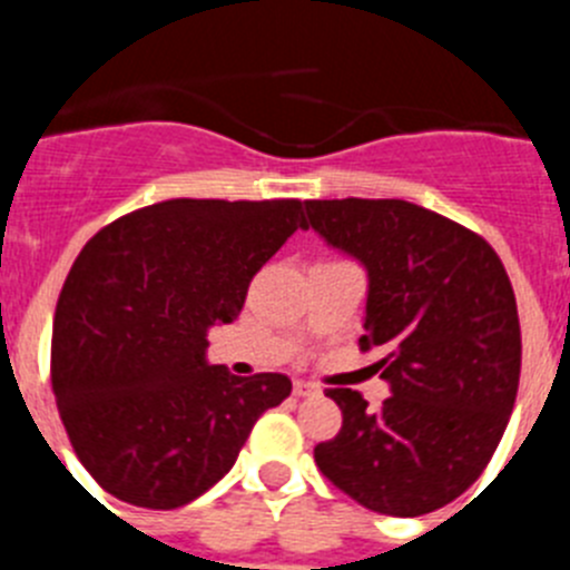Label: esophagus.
<instances>
[{
	"mask_svg": "<svg viewBox=\"0 0 570 570\" xmlns=\"http://www.w3.org/2000/svg\"><path fill=\"white\" fill-rule=\"evenodd\" d=\"M292 392H295V397H315V394L321 392V389H317L315 383H309V381H295Z\"/></svg>",
	"mask_w": 570,
	"mask_h": 570,
	"instance_id": "1",
	"label": "esophagus"
}]
</instances>
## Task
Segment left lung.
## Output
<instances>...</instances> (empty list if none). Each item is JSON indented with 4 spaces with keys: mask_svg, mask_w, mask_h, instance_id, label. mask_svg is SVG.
<instances>
[{
    "mask_svg": "<svg viewBox=\"0 0 570 570\" xmlns=\"http://www.w3.org/2000/svg\"><path fill=\"white\" fill-rule=\"evenodd\" d=\"M326 244L368 273L361 348H383L392 397L326 389L341 432L315 445L332 485L363 509L420 517L483 474L520 386L517 297L485 238L400 198L306 202Z\"/></svg>",
    "mask_w": 570,
    "mask_h": 570,
    "instance_id": "obj_1",
    "label": "left lung"
}]
</instances>
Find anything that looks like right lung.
I'll return each mask as SVG.
<instances>
[{
    "mask_svg": "<svg viewBox=\"0 0 570 570\" xmlns=\"http://www.w3.org/2000/svg\"><path fill=\"white\" fill-rule=\"evenodd\" d=\"M297 227V198H173L87 240L56 304L50 381L76 458L107 494L181 509L233 469L255 420L289 397L286 374L235 377L209 366L204 348Z\"/></svg>",
    "mask_w": 570,
    "mask_h": 570,
    "instance_id": "right-lung-1",
    "label": "right lung"
}]
</instances>
